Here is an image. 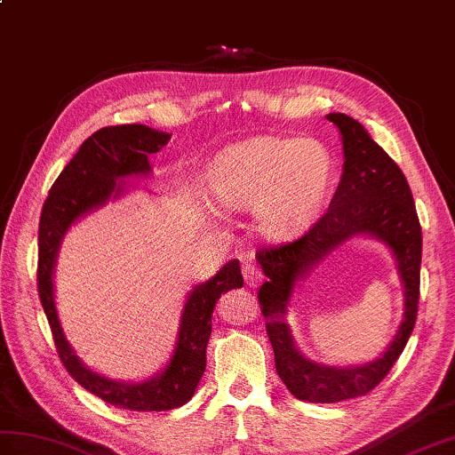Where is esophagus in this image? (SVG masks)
Returning a JSON list of instances; mask_svg holds the SVG:
<instances>
[{
  "label": "esophagus",
  "instance_id": "esophagus-1",
  "mask_svg": "<svg viewBox=\"0 0 455 455\" xmlns=\"http://www.w3.org/2000/svg\"><path fill=\"white\" fill-rule=\"evenodd\" d=\"M242 273H244V279H246V283L250 284V287H258V284L263 279V273L258 267V263L251 261V259L244 261V266H242Z\"/></svg>",
  "mask_w": 455,
  "mask_h": 455
}]
</instances>
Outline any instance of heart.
Returning <instances> with one entry per match:
<instances>
[{
  "label": "heart",
  "instance_id": "1",
  "mask_svg": "<svg viewBox=\"0 0 455 455\" xmlns=\"http://www.w3.org/2000/svg\"><path fill=\"white\" fill-rule=\"evenodd\" d=\"M211 186L225 209L253 207L263 235L289 240L320 217L333 178V161L312 137H261L219 155L209 168Z\"/></svg>",
  "mask_w": 455,
  "mask_h": 455
}]
</instances>
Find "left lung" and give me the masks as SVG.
<instances>
[{
  "instance_id": "obj_1",
  "label": "left lung",
  "mask_w": 455,
  "mask_h": 455,
  "mask_svg": "<svg viewBox=\"0 0 455 455\" xmlns=\"http://www.w3.org/2000/svg\"><path fill=\"white\" fill-rule=\"evenodd\" d=\"M325 118L339 128L345 155L341 182L330 207L299 240L256 253L267 277L258 299L277 374L294 397L310 403H337L366 395L392 371L415 327L422 256L420 223L405 174L363 124L339 112ZM355 235L378 237L395 251L406 289L404 320L387 353L372 363L345 369L318 365L306 359L291 341L286 323L290 297L296 283L327 252Z\"/></svg>"
}]
</instances>
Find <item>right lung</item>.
Segmentation results:
<instances>
[{"label":"right lung","instance_id":"obj_1","mask_svg":"<svg viewBox=\"0 0 455 455\" xmlns=\"http://www.w3.org/2000/svg\"><path fill=\"white\" fill-rule=\"evenodd\" d=\"M171 133L141 124L110 125L94 132L50 188L38 225V294L54 335L58 355L71 378L107 403L128 411H168L188 403L205 372L211 315L220 294L244 284L238 259H230L213 279L196 284L180 318L178 339L163 372L143 382H116L81 363L63 335L54 300L58 250L69 227L108 199L125 192L122 178L151 172L149 155L158 153Z\"/></svg>","mask_w":455,"mask_h":455}]
</instances>
